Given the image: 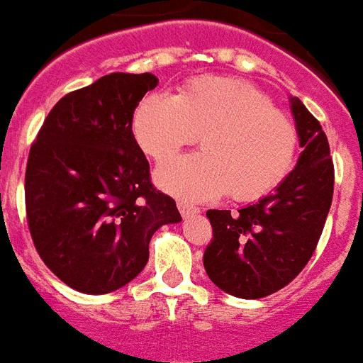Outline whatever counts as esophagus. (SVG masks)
I'll return each mask as SVG.
<instances>
[{
    "instance_id": "esophagus-1",
    "label": "esophagus",
    "mask_w": 363,
    "mask_h": 363,
    "mask_svg": "<svg viewBox=\"0 0 363 363\" xmlns=\"http://www.w3.org/2000/svg\"><path fill=\"white\" fill-rule=\"evenodd\" d=\"M177 206H179V212H181V216L184 219L199 214V208H197V206L188 205V203H184V201H179V203H177Z\"/></svg>"
}]
</instances>
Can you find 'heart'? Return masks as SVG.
<instances>
[{
  "label": "heart",
  "instance_id": "obj_1",
  "mask_svg": "<svg viewBox=\"0 0 363 363\" xmlns=\"http://www.w3.org/2000/svg\"><path fill=\"white\" fill-rule=\"evenodd\" d=\"M136 144L166 162L201 135L203 151L175 158L157 172L172 196L210 201L227 194L255 201L290 173L297 129L267 96L243 81L199 77L175 94H149L133 114Z\"/></svg>",
  "mask_w": 363,
  "mask_h": 363
}]
</instances>
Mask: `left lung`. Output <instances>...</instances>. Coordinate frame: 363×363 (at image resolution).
Masks as SVG:
<instances>
[{
  "instance_id": "1",
  "label": "left lung",
  "mask_w": 363,
  "mask_h": 363,
  "mask_svg": "<svg viewBox=\"0 0 363 363\" xmlns=\"http://www.w3.org/2000/svg\"><path fill=\"white\" fill-rule=\"evenodd\" d=\"M290 111L303 147L291 173L257 205L208 210L214 240L203 257L206 275L225 294L260 299L290 284L312 258L334 191L327 135L299 97Z\"/></svg>"
}]
</instances>
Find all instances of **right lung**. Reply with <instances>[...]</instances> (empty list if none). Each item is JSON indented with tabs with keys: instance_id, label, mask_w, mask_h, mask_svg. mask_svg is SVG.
Returning <instances> with one entry per match:
<instances>
[{
	"instance_id": "add662e5",
	"label": "right lung",
	"mask_w": 363,
	"mask_h": 363,
	"mask_svg": "<svg viewBox=\"0 0 363 363\" xmlns=\"http://www.w3.org/2000/svg\"><path fill=\"white\" fill-rule=\"evenodd\" d=\"M153 73L97 79L48 114L26 172V210L44 264L73 290L103 295L144 269L158 228L179 223L175 201L155 190L133 135Z\"/></svg>"
}]
</instances>
